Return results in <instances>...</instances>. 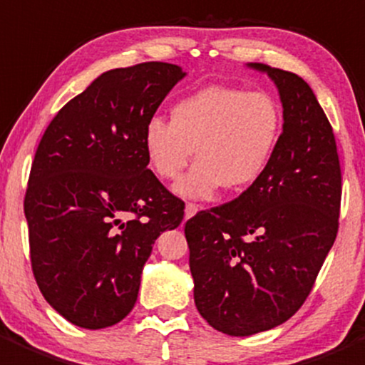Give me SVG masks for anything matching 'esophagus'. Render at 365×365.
Returning a JSON list of instances; mask_svg holds the SVG:
<instances>
[{
  "label": "esophagus",
  "instance_id": "1",
  "mask_svg": "<svg viewBox=\"0 0 365 365\" xmlns=\"http://www.w3.org/2000/svg\"><path fill=\"white\" fill-rule=\"evenodd\" d=\"M197 208H200V207H197L196 203H187L185 205V219L192 217V215L197 212Z\"/></svg>",
  "mask_w": 365,
  "mask_h": 365
}]
</instances>
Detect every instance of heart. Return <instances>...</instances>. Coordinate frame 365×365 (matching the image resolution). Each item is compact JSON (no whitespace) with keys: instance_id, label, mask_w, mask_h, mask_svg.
Masks as SVG:
<instances>
[{"instance_id":"b5f03b06","label":"heart","mask_w":365,"mask_h":365,"mask_svg":"<svg viewBox=\"0 0 365 365\" xmlns=\"http://www.w3.org/2000/svg\"><path fill=\"white\" fill-rule=\"evenodd\" d=\"M284 132V110L271 94L244 87L207 85L176 101L171 123L153 118L144 126L148 165L162 180L180 178L196 153V165L176 185L185 197H210L219 187L242 190L271 164Z\"/></svg>"}]
</instances>
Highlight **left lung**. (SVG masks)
<instances>
[{"mask_svg":"<svg viewBox=\"0 0 365 365\" xmlns=\"http://www.w3.org/2000/svg\"><path fill=\"white\" fill-rule=\"evenodd\" d=\"M250 67L280 93L277 153L239 197L185 222L197 312L233 337L271 330L305 303L337 237L342 194L334 130L309 83L265 63Z\"/></svg>","mask_w":365,"mask_h":365,"instance_id":"8db88e82","label":"left lung"}]
</instances>
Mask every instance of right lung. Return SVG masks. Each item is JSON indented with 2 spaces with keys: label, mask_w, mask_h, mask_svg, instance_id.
<instances>
[{
  "label": "right lung",
  "mask_w": 365,
  "mask_h": 365,
  "mask_svg": "<svg viewBox=\"0 0 365 365\" xmlns=\"http://www.w3.org/2000/svg\"><path fill=\"white\" fill-rule=\"evenodd\" d=\"M185 73L144 62L98 76L63 105L38 143L24 196L31 271L69 323L125 319L157 237L182 222V200L148 169L144 126Z\"/></svg>",
  "instance_id": "1"
}]
</instances>
